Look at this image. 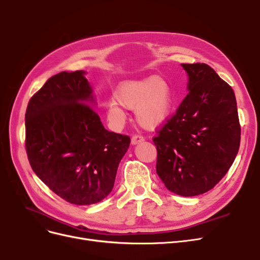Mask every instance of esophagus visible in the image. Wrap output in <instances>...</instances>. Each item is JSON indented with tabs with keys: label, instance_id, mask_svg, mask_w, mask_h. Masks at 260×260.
<instances>
[{
	"label": "esophagus",
	"instance_id": "esophagus-1",
	"mask_svg": "<svg viewBox=\"0 0 260 260\" xmlns=\"http://www.w3.org/2000/svg\"><path fill=\"white\" fill-rule=\"evenodd\" d=\"M144 141V137L141 136V135H135L132 138H131V143L135 145V144H138L140 142H143Z\"/></svg>",
	"mask_w": 260,
	"mask_h": 260
}]
</instances>
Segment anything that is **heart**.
Instances as JSON below:
<instances>
[{"label": "heart", "instance_id": "b5f03b06", "mask_svg": "<svg viewBox=\"0 0 260 260\" xmlns=\"http://www.w3.org/2000/svg\"><path fill=\"white\" fill-rule=\"evenodd\" d=\"M116 103L135 111L138 122L146 129H155L167 119L171 111V92L164 78L154 76L122 82L114 94ZM107 116L115 123H122L124 113L115 104L107 106Z\"/></svg>", "mask_w": 260, "mask_h": 260}]
</instances>
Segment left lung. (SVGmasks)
I'll use <instances>...</instances> for the list:
<instances>
[{"instance_id":"left-lung-1","label":"left lung","mask_w":260,"mask_h":260,"mask_svg":"<svg viewBox=\"0 0 260 260\" xmlns=\"http://www.w3.org/2000/svg\"><path fill=\"white\" fill-rule=\"evenodd\" d=\"M188 94L156 131V172L169 191L195 196L211 190L238 155L241 141L231 86L204 62L181 64Z\"/></svg>"}]
</instances>
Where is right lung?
<instances>
[{
  "instance_id": "obj_1",
  "label": "right lung",
  "mask_w": 260,
  "mask_h": 260,
  "mask_svg": "<svg viewBox=\"0 0 260 260\" xmlns=\"http://www.w3.org/2000/svg\"><path fill=\"white\" fill-rule=\"evenodd\" d=\"M84 72L51 77L26 111L30 166L55 194L75 205H91L112 192L130 137L107 131L88 105L92 89Z\"/></svg>"
}]
</instances>
